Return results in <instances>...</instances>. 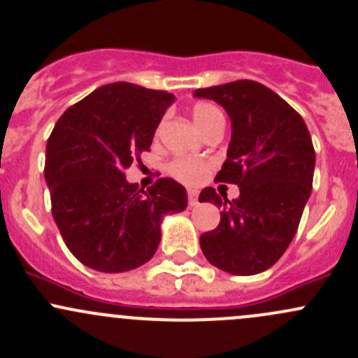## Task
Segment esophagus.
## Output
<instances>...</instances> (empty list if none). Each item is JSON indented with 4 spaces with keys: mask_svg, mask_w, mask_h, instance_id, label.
Masks as SVG:
<instances>
[{
    "mask_svg": "<svg viewBox=\"0 0 358 358\" xmlns=\"http://www.w3.org/2000/svg\"><path fill=\"white\" fill-rule=\"evenodd\" d=\"M197 204H199V194H197V190L190 189V190H189V206H190V208H194V206H197Z\"/></svg>",
    "mask_w": 358,
    "mask_h": 358,
    "instance_id": "obj_1",
    "label": "esophagus"
}]
</instances>
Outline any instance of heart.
<instances>
[{
  "instance_id": "obj_1",
  "label": "heart",
  "mask_w": 358,
  "mask_h": 358,
  "mask_svg": "<svg viewBox=\"0 0 358 358\" xmlns=\"http://www.w3.org/2000/svg\"><path fill=\"white\" fill-rule=\"evenodd\" d=\"M192 116H194L195 125L204 131V129H208L214 120L221 118L223 115H221V111L214 104L201 101V103H195L194 108H192ZM166 171L173 178L185 183V185H197L208 175L209 164L206 161L197 159V157L180 156L169 161Z\"/></svg>"
}]
</instances>
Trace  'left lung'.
<instances>
[{"label":"left lung","mask_w":358,"mask_h":358,"mask_svg":"<svg viewBox=\"0 0 358 358\" xmlns=\"http://www.w3.org/2000/svg\"><path fill=\"white\" fill-rule=\"evenodd\" d=\"M224 108L231 120L228 159L216 182L235 183L228 201L213 187L199 201L221 208V221L201 235L206 259L240 276L269 269L299 229L312 190L315 150L306 122L285 99L255 80L197 89Z\"/></svg>","instance_id":"left-lung-1"}]
</instances>
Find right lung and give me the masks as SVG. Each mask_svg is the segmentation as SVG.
<instances>
[{"label": "right lung", "mask_w": 358, "mask_h": 358, "mask_svg": "<svg viewBox=\"0 0 358 358\" xmlns=\"http://www.w3.org/2000/svg\"><path fill=\"white\" fill-rule=\"evenodd\" d=\"M175 96L115 82L90 92L59 116L46 144L44 178L51 213L82 264L123 273L145 264L161 240V220L187 208V190L171 178L148 190L129 183Z\"/></svg>", "instance_id": "right-lung-1"}]
</instances>
